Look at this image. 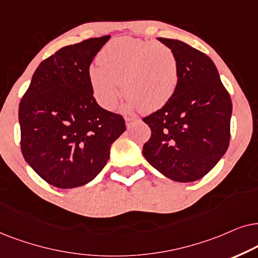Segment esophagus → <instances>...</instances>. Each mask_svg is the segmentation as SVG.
<instances>
[{
	"label": "esophagus",
	"instance_id": "obj_1",
	"mask_svg": "<svg viewBox=\"0 0 258 258\" xmlns=\"http://www.w3.org/2000/svg\"><path fill=\"white\" fill-rule=\"evenodd\" d=\"M125 121H126L127 128H131L133 123H135L136 121H138V118H136V116H133V115H126Z\"/></svg>",
	"mask_w": 258,
	"mask_h": 258
}]
</instances>
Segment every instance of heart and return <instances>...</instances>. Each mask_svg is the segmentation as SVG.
<instances>
[{
	"label": "heart",
	"instance_id": "obj_1",
	"mask_svg": "<svg viewBox=\"0 0 258 258\" xmlns=\"http://www.w3.org/2000/svg\"><path fill=\"white\" fill-rule=\"evenodd\" d=\"M98 66L88 71L94 98L113 109L122 94L144 112L159 109L171 100L179 84V60L172 48L151 40L123 36L106 44Z\"/></svg>",
	"mask_w": 258,
	"mask_h": 258
}]
</instances>
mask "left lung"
<instances>
[{
  "mask_svg": "<svg viewBox=\"0 0 258 258\" xmlns=\"http://www.w3.org/2000/svg\"><path fill=\"white\" fill-rule=\"evenodd\" d=\"M179 60V84L171 100L143 118L151 128L146 160L165 177L188 183L210 172L230 143L232 104L214 61L172 39H158Z\"/></svg>",
  "mask_w": 258,
  "mask_h": 258,
  "instance_id": "8db88e82",
  "label": "left lung"
}]
</instances>
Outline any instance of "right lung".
Listing matches in <instances>:
<instances>
[{"instance_id":"1","label":"right lung","mask_w":258,"mask_h":258,"mask_svg":"<svg viewBox=\"0 0 258 258\" xmlns=\"http://www.w3.org/2000/svg\"><path fill=\"white\" fill-rule=\"evenodd\" d=\"M109 37L55 51L36 68L20 102L23 158L53 186L73 188L93 180L126 130L122 115L98 105L88 79L92 61Z\"/></svg>"}]
</instances>
